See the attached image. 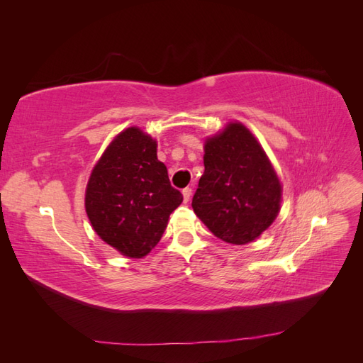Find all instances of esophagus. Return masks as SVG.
<instances>
[{"label": "esophagus", "instance_id": "obj_1", "mask_svg": "<svg viewBox=\"0 0 363 363\" xmlns=\"http://www.w3.org/2000/svg\"><path fill=\"white\" fill-rule=\"evenodd\" d=\"M182 194H183V201L188 203L189 199H191V195H192V189H191V188H184V189L182 191Z\"/></svg>", "mask_w": 363, "mask_h": 363}]
</instances>
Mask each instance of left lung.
Masks as SVG:
<instances>
[{
    "label": "left lung",
    "mask_w": 363,
    "mask_h": 363,
    "mask_svg": "<svg viewBox=\"0 0 363 363\" xmlns=\"http://www.w3.org/2000/svg\"><path fill=\"white\" fill-rule=\"evenodd\" d=\"M281 184L251 131L230 123L204 142V174L192 199L195 215L224 242L259 238L280 211Z\"/></svg>",
    "instance_id": "obj_1"
}]
</instances>
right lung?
<instances>
[{
    "label": "right lung",
    "mask_w": 363,
    "mask_h": 363,
    "mask_svg": "<svg viewBox=\"0 0 363 363\" xmlns=\"http://www.w3.org/2000/svg\"><path fill=\"white\" fill-rule=\"evenodd\" d=\"M183 201L157 159L156 140L128 127L111 142L86 188V213L106 244L133 259L147 256Z\"/></svg>",
    "instance_id": "right-lung-1"
}]
</instances>
